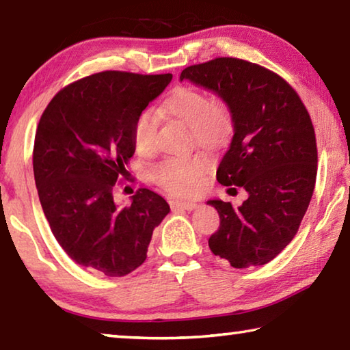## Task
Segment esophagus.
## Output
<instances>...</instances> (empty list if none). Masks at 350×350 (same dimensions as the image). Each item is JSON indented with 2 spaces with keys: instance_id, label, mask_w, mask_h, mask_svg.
<instances>
[{
  "instance_id": "obj_1",
  "label": "esophagus",
  "mask_w": 350,
  "mask_h": 350,
  "mask_svg": "<svg viewBox=\"0 0 350 350\" xmlns=\"http://www.w3.org/2000/svg\"><path fill=\"white\" fill-rule=\"evenodd\" d=\"M171 208H180V210H185V211H193L198 208V204L194 202H182V200H171L170 202Z\"/></svg>"
}]
</instances>
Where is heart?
Wrapping results in <instances>:
<instances>
[{"label": "heart", "mask_w": 350, "mask_h": 350, "mask_svg": "<svg viewBox=\"0 0 350 350\" xmlns=\"http://www.w3.org/2000/svg\"><path fill=\"white\" fill-rule=\"evenodd\" d=\"M163 111L191 129V137L199 145L217 148L228 139L232 131V116L221 102H210L200 91L180 88L163 103ZM156 118L151 111L140 112L134 123V146L142 156L154 151L156 144ZM206 171L205 157L174 156L163 159L151 171L152 180L165 191L177 198H189L200 191Z\"/></svg>", "instance_id": "1"}]
</instances>
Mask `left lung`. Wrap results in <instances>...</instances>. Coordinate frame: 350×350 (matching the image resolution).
I'll return each instance as SVG.
<instances>
[{
    "instance_id": "obj_1",
    "label": "left lung",
    "mask_w": 350,
    "mask_h": 350,
    "mask_svg": "<svg viewBox=\"0 0 350 350\" xmlns=\"http://www.w3.org/2000/svg\"><path fill=\"white\" fill-rule=\"evenodd\" d=\"M183 80L227 105L233 139L216 177L248 194L239 206L206 202L221 217L210 250L234 269L267 264L298 232L315 188L318 154L309 112L280 75L239 58L194 64L182 70Z\"/></svg>"
}]
</instances>
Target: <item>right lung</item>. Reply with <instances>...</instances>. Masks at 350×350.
<instances>
[{"label": "right lung", "instance_id": "1", "mask_svg": "<svg viewBox=\"0 0 350 350\" xmlns=\"http://www.w3.org/2000/svg\"><path fill=\"white\" fill-rule=\"evenodd\" d=\"M173 75L94 74L62 90L40 118L33 176L51 232L68 256L105 276H125L146 259L154 228L170 213L140 188L131 205L112 188L134 156V123Z\"/></svg>", "mask_w": 350, "mask_h": 350}]
</instances>
